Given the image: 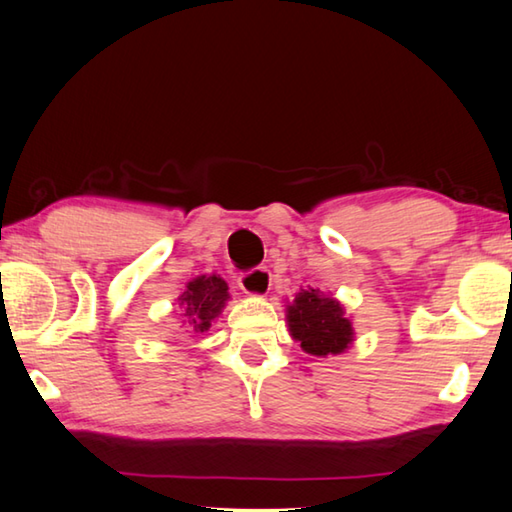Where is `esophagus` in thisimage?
I'll return each instance as SVG.
<instances>
[{
	"label": "esophagus",
	"instance_id": "esophagus-1",
	"mask_svg": "<svg viewBox=\"0 0 512 512\" xmlns=\"http://www.w3.org/2000/svg\"><path fill=\"white\" fill-rule=\"evenodd\" d=\"M237 284L250 297H264V295H268V290H270V273L262 266L253 268V270H246V273L237 277Z\"/></svg>",
	"mask_w": 512,
	"mask_h": 512
}]
</instances>
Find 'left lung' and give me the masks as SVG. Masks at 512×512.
<instances>
[{"label":"left lung","mask_w":512,"mask_h":512,"mask_svg":"<svg viewBox=\"0 0 512 512\" xmlns=\"http://www.w3.org/2000/svg\"><path fill=\"white\" fill-rule=\"evenodd\" d=\"M286 322L290 337L308 355H342L355 342V328L344 306L319 288L299 290L286 304Z\"/></svg>","instance_id":"left-lung-1"}]
</instances>
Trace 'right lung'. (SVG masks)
<instances>
[{
    "instance_id": "1",
    "label": "right lung",
    "mask_w": 512,
    "mask_h": 512,
    "mask_svg": "<svg viewBox=\"0 0 512 512\" xmlns=\"http://www.w3.org/2000/svg\"><path fill=\"white\" fill-rule=\"evenodd\" d=\"M230 299L228 284L219 275H197L186 284L184 293L177 297L179 308L184 310L186 324L195 333H206L210 324L222 315Z\"/></svg>"
}]
</instances>
